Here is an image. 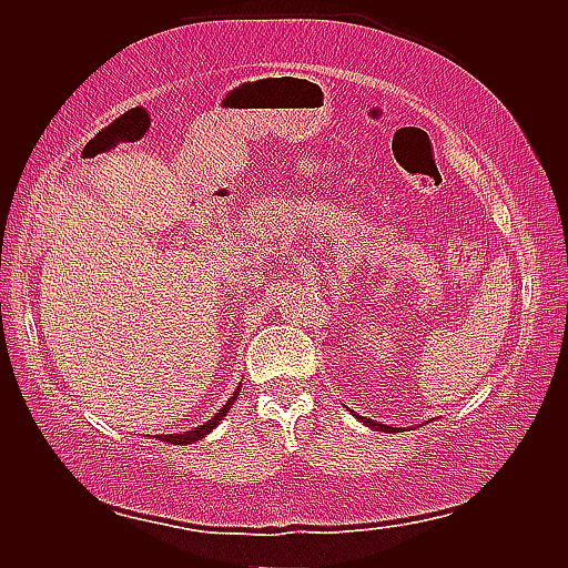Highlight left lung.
Wrapping results in <instances>:
<instances>
[{"label":"left lung","mask_w":568,"mask_h":568,"mask_svg":"<svg viewBox=\"0 0 568 568\" xmlns=\"http://www.w3.org/2000/svg\"><path fill=\"white\" fill-rule=\"evenodd\" d=\"M359 422H365L367 426H372V428H376V432H393V426H388V424H379V422H374V419H365V417H357ZM400 432H403V428H400Z\"/></svg>","instance_id":"left-lung-1"}]
</instances>
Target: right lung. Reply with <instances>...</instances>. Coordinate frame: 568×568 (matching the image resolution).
I'll return each instance as SVG.
<instances>
[{"instance_id": "right-lung-1", "label": "right lung", "mask_w": 568, "mask_h": 568, "mask_svg": "<svg viewBox=\"0 0 568 568\" xmlns=\"http://www.w3.org/2000/svg\"><path fill=\"white\" fill-rule=\"evenodd\" d=\"M239 390H242V384L236 386V390L232 393V398L222 405V409H217L215 412V417L213 419H209L205 422L203 426H196V428H192V432H182V434H168V436H156L159 440H165V443H173V445H189V443H196V440H201V438H205L209 436L213 428L222 422V417H227V412H230V407L234 405V400H236V395H239Z\"/></svg>"}]
</instances>
